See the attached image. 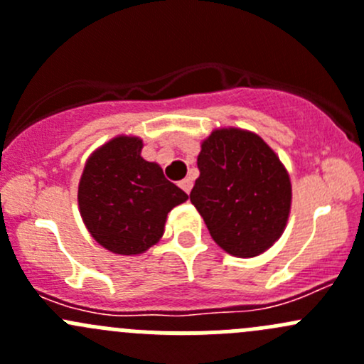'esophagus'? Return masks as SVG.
<instances>
[{
  "label": "esophagus",
  "instance_id": "34e87169",
  "mask_svg": "<svg viewBox=\"0 0 364 364\" xmlns=\"http://www.w3.org/2000/svg\"><path fill=\"white\" fill-rule=\"evenodd\" d=\"M179 186H181V188L185 190L186 193H190V190H192V186H193V181L190 178H186V179H183L181 183H179Z\"/></svg>",
  "mask_w": 364,
  "mask_h": 364
}]
</instances>
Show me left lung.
Here are the masks:
<instances>
[{"label":"left lung","mask_w":364,"mask_h":364,"mask_svg":"<svg viewBox=\"0 0 364 364\" xmlns=\"http://www.w3.org/2000/svg\"><path fill=\"white\" fill-rule=\"evenodd\" d=\"M197 167L190 200L215 243L241 259L269 250L292 203L291 178L277 153L253 132L216 128L200 142Z\"/></svg>","instance_id":"8db88e82"}]
</instances>
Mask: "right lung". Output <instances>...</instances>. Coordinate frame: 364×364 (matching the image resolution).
<instances>
[{
  "label": "right lung",
  "instance_id": "add662e5",
  "mask_svg": "<svg viewBox=\"0 0 364 364\" xmlns=\"http://www.w3.org/2000/svg\"><path fill=\"white\" fill-rule=\"evenodd\" d=\"M142 139L117 135L95 149L79 181V211L93 240L117 255H141L164 236L167 215L188 196L141 156Z\"/></svg>",
  "mask_w": 364,
  "mask_h": 364
}]
</instances>
